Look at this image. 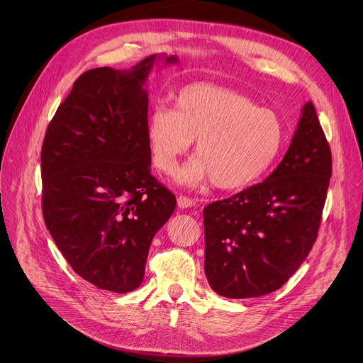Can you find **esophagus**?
Returning <instances> with one entry per match:
<instances>
[{"label":"esophagus","instance_id":"obj_1","mask_svg":"<svg viewBox=\"0 0 363 363\" xmlns=\"http://www.w3.org/2000/svg\"><path fill=\"white\" fill-rule=\"evenodd\" d=\"M196 204L193 199H189L186 196H178V207L179 208H189Z\"/></svg>","mask_w":363,"mask_h":363}]
</instances>
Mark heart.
Segmentation results:
<instances>
[{"label": "heart", "mask_w": 363, "mask_h": 363, "mask_svg": "<svg viewBox=\"0 0 363 363\" xmlns=\"http://www.w3.org/2000/svg\"><path fill=\"white\" fill-rule=\"evenodd\" d=\"M145 133L152 163L164 174L197 140V157L179 172L178 181L196 185L212 179L220 189H240L274 163L285 126L278 113L257 107L245 94L199 82L177 94L175 107L152 108Z\"/></svg>", "instance_id": "obj_1"}]
</instances>
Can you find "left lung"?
Here are the masks:
<instances>
[{
  "label": "left lung",
  "instance_id": "left-lung-1",
  "mask_svg": "<svg viewBox=\"0 0 363 363\" xmlns=\"http://www.w3.org/2000/svg\"><path fill=\"white\" fill-rule=\"evenodd\" d=\"M331 174V148L309 101L272 174L204 207V272L212 290L253 298L281 289L316 241Z\"/></svg>",
  "mask_w": 363,
  "mask_h": 363
}]
</instances>
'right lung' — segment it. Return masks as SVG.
<instances>
[{"instance_id":"add662e5","label":"right lung","mask_w":363,"mask_h":363,"mask_svg":"<svg viewBox=\"0 0 363 363\" xmlns=\"http://www.w3.org/2000/svg\"><path fill=\"white\" fill-rule=\"evenodd\" d=\"M156 59L82 73L41 150L47 230L76 274L119 294L140 287L152 237L177 207L150 172L144 84ZM163 59L178 63L177 55Z\"/></svg>"}]
</instances>
